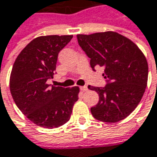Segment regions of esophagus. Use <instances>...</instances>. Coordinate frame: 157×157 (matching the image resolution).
Here are the masks:
<instances>
[{"instance_id": "1", "label": "esophagus", "mask_w": 157, "mask_h": 157, "mask_svg": "<svg viewBox=\"0 0 157 157\" xmlns=\"http://www.w3.org/2000/svg\"><path fill=\"white\" fill-rule=\"evenodd\" d=\"M81 91H82V92H87V91H88V87H87V86H82V87H81Z\"/></svg>"}]
</instances>
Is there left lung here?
Returning <instances> with one entry per match:
<instances>
[{
	"label": "left lung",
	"mask_w": 157,
	"mask_h": 157,
	"mask_svg": "<svg viewBox=\"0 0 157 157\" xmlns=\"http://www.w3.org/2000/svg\"><path fill=\"white\" fill-rule=\"evenodd\" d=\"M80 47L91 58V67H103L107 85H89L99 94L91 108L98 121L115 123L127 118L140 102L148 77V64L143 52L129 38L114 31L78 34Z\"/></svg>",
	"instance_id": "1"
}]
</instances>
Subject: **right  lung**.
I'll list each match as a JSON object with an SVG mask.
<instances>
[{
    "mask_svg": "<svg viewBox=\"0 0 157 157\" xmlns=\"http://www.w3.org/2000/svg\"><path fill=\"white\" fill-rule=\"evenodd\" d=\"M73 36H41L29 42L17 56L10 76L11 96L22 113L39 127L58 128L70 120L78 100V86H50L60 50Z\"/></svg>",
    "mask_w": 157,
    "mask_h": 157,
    "instance_id": "1",
    "label": "right lung"
}]
</instances>
